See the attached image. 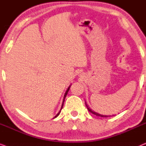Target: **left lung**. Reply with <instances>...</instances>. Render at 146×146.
Wrapping results in <instances>:
<instances>
[{
    "mask_svg": "<svg viewBox=\"0 0 146 146\" xmlns=\"http://www.w3.org/2000/svg\"><path fill=\"white\" fill-rule=\"evenodd\" d=\"M86 106H87V108H88V111H90V112L92 113L93 114H94V115H98V116H100V117H108V115H101V114H99V113H96V112H94V111H92V110L90 109L88 107V106H87V105H86Z\"/></svg>",
    "mask_w": 146,
    "mask_h": 146,
    "instance_id": "1",
    "label": "left lung"
}]
</instances>
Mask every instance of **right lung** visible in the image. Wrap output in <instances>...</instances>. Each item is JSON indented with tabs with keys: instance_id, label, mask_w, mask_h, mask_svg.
<instances>
[{
	"instance_id": "add662e5",
	"label": "right lung",
	"mask_w": 146,
	"mask_h": 146,
	"mask_svg": "<svg viewBox=\"0 0 146 146\" xmlns=\"http://www.w3.org/2000/svg\"><path fill=\"white\" fill-rule=\"evenodd\" d=\"M69 89H70V87L68 88L67 89V90H66V93H65V94H64V100H63V103H62V107H61V110L62 109V108H63V105H64V100H65V98H66V95H67V94H68V91H69ZM60 111H59L58 113H57V115H56V116L54 117H56L59 114H60Z\"/></svg>"
}]
</instances>
